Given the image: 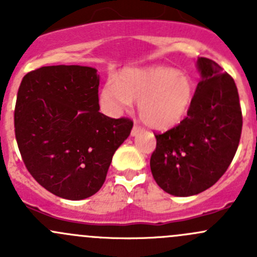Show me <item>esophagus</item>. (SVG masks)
<instances>
[{"mask_svg":"<svg viewBox=\"0 0 257 257\" xmlns=\"http://www.w3.org/2000/svg\"><path fill=\"white\" fill-rule=\"evenodd\" d=\"M142 131H143V128H142V126H139V125H137V124H134V125H133V129H132V136L136 137L137 134L141 133Z\"/></svg>","mask_w":257,"mask_h":257,"instance_id":"1","label":"esophagus"}]
</instances>
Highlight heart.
I'll list each match as a JSON object with an SVG mask.
<instances>
[{
	"label": "heart",
	"instance_id": "1",
	"mask_svg": "<svg viewBox=\"0 0 257 257\" xmlns=\"http://www.w3.org/2000/svg\"><path fill=\"white\" fill-rule=\"evenodd\" d=\"M195 84L189 74L169 67L126 69L100 90V103L112 114H118L138 102V114L147 125L169 129L189 113Z\"/></svg>",
	"mask_w": 257,
	"mask_h": 257
}]
</instances>
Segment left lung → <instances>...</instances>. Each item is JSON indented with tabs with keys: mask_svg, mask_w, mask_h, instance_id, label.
Instances as JSON below:
<instances>
[{
	"mask_svg": "<svg viewBox=\"0 0 257 257\" xmlns=\"http://www.w3.org/2000/svg\"><path fill=\"white\" fill-rule=\"evenodd\" d=\"M201 74L188 116L157 133L150 169L158 185L175 196L196 195L214 185L239 147L242 114L236 84L209 58H198Z\"/></svg>",
	"mask_w": 257,
	"mask_h": 257,
	"instance_id": "left-lung-1",
	"label": "left lung"
}]
</instances>
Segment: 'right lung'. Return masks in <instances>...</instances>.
Listing matches in <instances>:
<instances>
[{
  "instance_id": "obj_1",
  "label": "right lung",
  "mask_w": 257,
  "mask_h": 257,
  "mask_svg": "<svg viewBox=\"0 0 257 257\" xmlns=\"http://www.w3.org/2000/svg\"><path fill=\"white\" fill-rule=\"evenodd\" d=\"M99 76L84 66L28 72L17 93L15 134L30 174L68 200L94 195L133 121L99 112Z\"/></svg>"
}]
</instances>
